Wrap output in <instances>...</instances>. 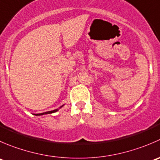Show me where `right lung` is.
I'll use <instances>...</instances> for the list:
<instances>
[{
  "label": "right lung",
  "mask_w": 160,
  "mask_h": 160,
  "mask_svg": "<svg viewBox=\"0 0 160 160\" xmlns=\"http://www.w3.org/2000/svg\"><path fill=\"white\" fill-rule=\"evenodd\" d=\"M63 106V105H62ZM62 106H61V107H62ZM61 107H60V108H61ZM58 108H57V109H55V110H52V111H48V112H43V113H38V114H35L36 116H41V115H44V114H50V113H54V112H57L58 111Z\"/></svg>",
  "instance_id": "1"
}]
</instances>
